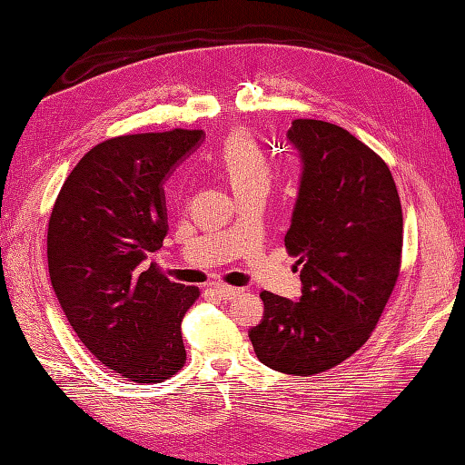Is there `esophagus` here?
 I'll list each match as a JSON object with an SVG mask.
<instances>
[{
  "mask_svg": "<svg viewBox=\"0 0 465 465\" xmlns=\"http://www.w3.org/2000/svg\"><path fill=\"white\" fill-rule=\"evenodd\" d=\"M213 292L223 301H232L241 295V289L231 287V285H214Z\"/></svg>",
  "mask_w": 465,
  "mask_h": 465,
  "instance_id": "34e87169",
  "label": "esophagus"
}]
</instances>
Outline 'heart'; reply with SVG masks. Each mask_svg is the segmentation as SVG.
I'll use <instances>...</instances> for the list:
<instances>
[{"mask_svg":"<svg viewBox=\"0 0 465 465\" xmlns=\"http://www.w3.org/2000/svg\"><path fill=\"white\" fill-rule=\"evenodd\" d=\"M219 168L229 178L232 191H267L272 180V168L261 146L246 132H234L224 140L219 153Z\"/></svg>","mask_w":465,"mask_h":465,"instance_id":"b5f03b06","label":"heart"}]
</instances>
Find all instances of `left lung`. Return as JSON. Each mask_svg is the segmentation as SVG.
<instances>
[{
    "label": "left lung",
    "mask_w": 465,
    "mask_h": 465,
    "mask_svg": "<svg viewBox=\"0 0 465 465\" xmlns=\"http://www.w3.org/2000/svg\"><path fill=\"white\" fill-rule=\"evenodd\" d=\"M302 156L285 249L301 267V301L262 291L264 319L251 329L259 361L311 377L365 345L401 269L403 214L385 160L341 126L292 120Z\"/></svg>",
    "instance_id": "8db88e82"
}]
</instances>
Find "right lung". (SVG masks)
<instances>
[{"label": "right lung", "mask_w": 465, "mask_h": 465, "mask_svg": "<svg viewBox=\"0 0 465 465\" xmlns=\"http://www.w3.org/2000/svg\"><path fill=\"white\" fill-rule=\"evenodd\" d=\"M203 130L100 142L65 178L47 223L52 287L75 335L112 371L160 383L186 363L183 319L201 297L164 277L150 252L168 231L164 178Z\"/></svg>", "instance_id": "right-lung-1"}]
</instances>
